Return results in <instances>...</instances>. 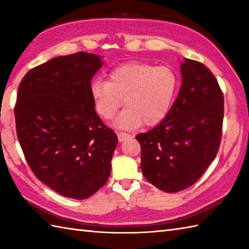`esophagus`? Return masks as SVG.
<instances>
[{
  "mask_svg": "<svg viewBox=\"0 0 249 249\" xmlns=\"http://www.w3.org/2000/svg\"><path fill=\"white\" fill-rule=\"evenodd\" d=\"M129 137L130 136L128 134H126V133H118V139H119L120 142L125 141L126 139H128Z\"/></svg>",
  "mask_w": 249,
  "mask_h": 249,
  "instance_id": "esophagus-1",
  "label": "esophagus"
}]
</instances>
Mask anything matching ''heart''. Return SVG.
Segmentation results:
<instances>
[{"label":"heart","mask_w":249,"mask_h":249,"mask_svg":"<svg viewBox=\"0 0 249 249\" xmlns=\"http://www.w3.org/2000/svg\"><path fill=\"white\" fill-rule=\"evenodd\" d=\"M178 77L171 68L144 62H128L115 67L108 82L92 81L89 93L96 113L110 120L123 104L126 108L113 122L118 128L138 127L143 122L154 126L166 118L178 89Z\"/></svg>","instance_id":"b5f03b06"}]
</instances>
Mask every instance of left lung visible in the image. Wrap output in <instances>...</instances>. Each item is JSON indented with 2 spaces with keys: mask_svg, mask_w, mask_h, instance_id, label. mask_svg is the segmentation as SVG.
I'll list each match as a JSON object with an SVG mask.
<instances>
[{
  "mask_svg": "<svg viewBox=\"0 0 249 249\" xmlns=\"http://www.w3.org/2000/svg\"><path fill=\"white\" fill-rule=\"evenodd\" d=\"M182 86L166 118L136 136L141 171L158 189L178 193L201 178L217 154L224 120V95L202 63L184 57Z\"/></svg>",
  "mask_w": 249,
  "mask_h": 249,
  "instance_id": "left-lung-1",
  "label": "left lung"
}]
</instances>
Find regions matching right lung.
<instances>
[{"instance_id": "obj_1", "label": "right lung", "mask_w": 249, "mask_h": 249, "mask_svg": "<svg viewBox=\"0 0 249 249\" xmlns=\"http://www.w3.org/2000/svg\"><path fill=\"white\" fill-rule=\"evenodd\" d=\"M104 65L97 54L56 56L20 82L16 128L25 160L40 182L83 200L108 181L118 144L94 108L91 80Z\"/></svg>"}]
</instances>
